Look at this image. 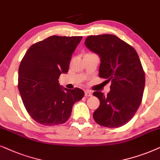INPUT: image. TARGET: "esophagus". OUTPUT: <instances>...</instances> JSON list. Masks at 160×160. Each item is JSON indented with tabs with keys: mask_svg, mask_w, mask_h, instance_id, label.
I'll list each match as a JSON object with an SVG mask.
<instances>
[{
	"mask_svg": "<svg viewBox=\"0 0 160 160\" xmlns=\"http://www.w3.org/2000/svg\"><path fill=\"white\" fill-rule=\"evenodd\" d=\"M85 96H86V97H91V96H92V93H91L90 91L86 90V91H85Z\"/></svg>",
	"mask_w": 160,
	"mask_h": 160,
	"instance_id": "1",
	"label": "esophagus"
}]
</instances>
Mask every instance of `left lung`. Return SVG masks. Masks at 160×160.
Masks as SVG:
<instances>
[{
    "label": "left lung",
    "instance_id": "left-lung-1",
    "mask_svg": "<svg viewBox=\"0 0 160 160\" xmlns=\"http://www.w3.org/2000/svg\"><path fill=\"white\" fill-rule=\"evenodd\" d=\"M85 44L100 58V78L111 81L107 95L94 91L100 101L93 113L101 126L117 128L134 116L141 103L145 73L139 56L132 47L112 34L89 36Z\"/></svg>",
    "mask_w": 160,
    "mask_h": 160
}]
</instances>
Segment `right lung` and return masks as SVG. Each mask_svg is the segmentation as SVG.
I'll return each instance as SVG.
<instances>
[{"mask_svg":"<svg viewBox=\"0 0 160 160\" xmlns=\"http://www.w3.org/2000/svg\"><path fill=\"white\" fill-rule=\"evenodd\" d=\"M82 37L52 36L30 47L19 67L18 89L25 109L45 126L65 123L72 107L84 97L80 88L67 89L58 78L68 72L72 53Z\"/></svg>","mask_w":160,"mask_h":160,"instance_id":"right-lung-1","label":"right lung"}]
</instances>
